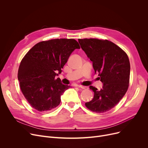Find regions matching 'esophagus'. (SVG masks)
<instances>
[{
	"label": "esophagus",
	"instance_id": "obj_1",
	"mask_svg": "<svg viewBox=\"0 0 148 148\" xmlns=\"http://www.w3.org/2000/svg\"><path fill=\"white\" fill-rule=\"evenodd\" d=\"M78 88H81V89H89V88L88 87H87V86H82V85H78Z\"/></svg>",
	"mask_w": 148,
	"mask_h": 148
}]
</instances>
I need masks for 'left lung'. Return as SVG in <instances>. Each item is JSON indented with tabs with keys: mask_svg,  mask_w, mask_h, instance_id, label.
Wrapping results in <instances>:
<instances>
[{
	"mask_svg": "<svg viewBox=\"0 0 148 148\" xmlns=\"http://www.w3.org/2000/svg\"><path fill=\"white\" fill-rule=\"evenodd\" d=\"M82 50L92 62L95 73L103 83V88L90 86L94 98L85 103L92 112L104 113L117 104L127 92L130 83V64L127 53L107 40L79 39Z\"/></svg>",
	"mask_w": 148,
	"mask_h": 148,
	"instance_id": "1",
	"label": "left lung"
}]
</instances>
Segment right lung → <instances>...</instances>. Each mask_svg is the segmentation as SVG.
<instances>
[{
	"instance_id": "1",
	"label": "right lung",
	"mask_w": 148,
	"mask_h": 148,
	"mask_svg": "<svg viewBox=\"0 0 148 148\" xmlns=\"http://www.w3.org/2000/svg\"><path fill=\"white\" fill-rule=\"evenodd\" d=\"M80 45L74 39H54L37 43L24 56L18 71L23 95L35 110H51L60 103V97L70 86L56 75L62 73L71 53Z\"/></svg>"
}]
</instances>
